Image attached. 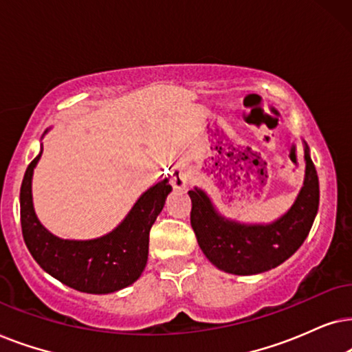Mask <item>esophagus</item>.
<instances>
[{"label": "esophagus", "mask_w": 352, "mask_h": 352, "mask_svg": "<svg viewBox=\"0 0 352 352\" xmlns=\"http://www.w3.org/2000/svg\"><path fill=\"white\" fill-rule=\"evenodd\" d=\"M188 179H190V170L188 167L185 166L173 167V170L170 172V184L175 190H185L186 185H188Z\"/></svg>", "instance_id": "esophagus-1"}]
</instances>
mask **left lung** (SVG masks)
I'll use <instances>...</instances> for the list:
<instances>
[{
	"mask_svg": "<svg viewBox=\"0 0 352 352\" xmlns=\"http://www.w3.org/2000/svg\"><path fill=\"white\" fill-rule=\"evenodd\" d=\"M306 173L292 208L270 223H243L223 217L198 186L191 198V227L204 256L233 275H256L283 264L306 240L318 209V177L304 142Z\"/></svg>",
	"mask_w": 352,
	"mask_h": 352,
	"instance_id": "obj_1",
	"label": "left lung"
}]
</instances>
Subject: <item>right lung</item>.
Masks as SVG:
<instances>
[{
    "instance_id": "right-lung-1",
    "label": "right lung",
    "mask_w": 352,
    "mask_h": 352,
    "mask_svg": "<svg viewBox=\"0 0 352 352\" xmlns=\"http://www.w3.org/2000/svg\"><path fill=\"white\" fill-rule=\"evenodd\" d=\"M41 153L43 148L27 167L21 186L22 235L32 257L46 274L77 292L107 294L130 287L146 267L149 230L172 191L168 179L144 191L112 232L93 240H64L46 230L34 209L32 177Z\"/></svg>"
}]
</instances>
